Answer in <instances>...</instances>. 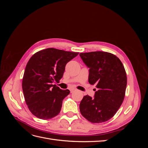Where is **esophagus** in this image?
<instances>
[{"mask_svg":"<svg viewBox=\"0 0 148 148\" xmlns=\"http://www.w3.org/2000/svg\"><path fill=\"white\" fill-rule=\"evenodd\" d=\"M76 91V89L72 88V89H70V92H71V93H72V92H73L74 91Z\"/></svg>","mask_w":148,"mask_h":148,"instance_id":"obj_1","label":"esophagus"}]
</instances>
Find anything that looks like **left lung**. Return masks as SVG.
Segmentation results:
<instances>
[{
    "label": "left lung",
    "mask_w": 148,
    "mask_h": 148,
    "mask_svg": "<svg viewBox=\"0 0 148 148\" xmlns=\"http://www.w3.org/2000/svg\"><path fill=\"white\" fill-rule=\"evenodd\" d=\"M88 68V82L98 90L95 97L84 96L79 104L83 117L95 123L105 122L116 114L123 101L127 78L122 62L112 53L96 51L80 53Z\"/></svg>",
    "instance_id": "obj_1"
}]
</instances>
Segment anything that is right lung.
<instances>
[{
    "mask_svg": "<svg viewBox=\"0 0 148 148\" xmlns=\"http://www.w3.org/2000/svg\"><path fill=\"white\" fill-rule=\"evenodd\" d=\"M79 52L54 48L40 51L30 58L22 81L25 102L36 117L48 120L60 113L62 101L70 94L53 84L63 77L65 65Z\"/></svg>",
    "mask_w": 148,
    "mask_h": 148,
    "instance_id": "add662e5",
    "label": "right lung"
}]
</instances>
